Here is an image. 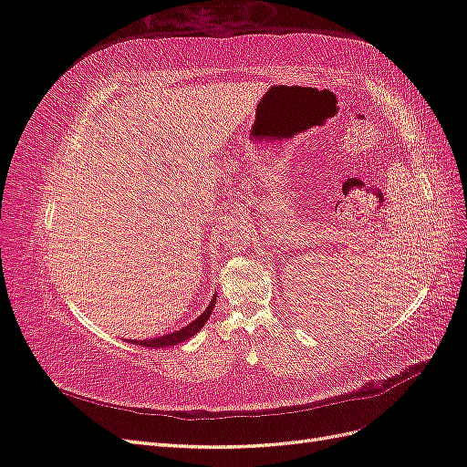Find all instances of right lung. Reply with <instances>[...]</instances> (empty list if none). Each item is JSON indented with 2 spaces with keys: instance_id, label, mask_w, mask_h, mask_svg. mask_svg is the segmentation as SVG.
Segmentation results:
<instances>
[{
  "instance_id": "1",
  "label": "right lung",
  "mask_w": 467,
  "mask_h": 467,
  "mask_svg": "<svg viewBox=\"0 0 467 467\" xmlns=\"http://www.w3.org/2000/svg\"><path fill=\"white\" fill-rule=\"evenodd\" d=\"M216 298H218V294L212 296V302L208 304V307L204 309L202 316H199L192 323H189L187 327H182V329L173 331V333H169V335H163V337H158V338H146V341H136V345H140V347L163 348V347H173V345H179V343H182V341H187V338H191L192 335H196V333H199V331L202 329V325L208 321V317H210V314H212V309H214V306H216ZM132 343H134V341H132Z\"/></svg>"
}]
</instances>
